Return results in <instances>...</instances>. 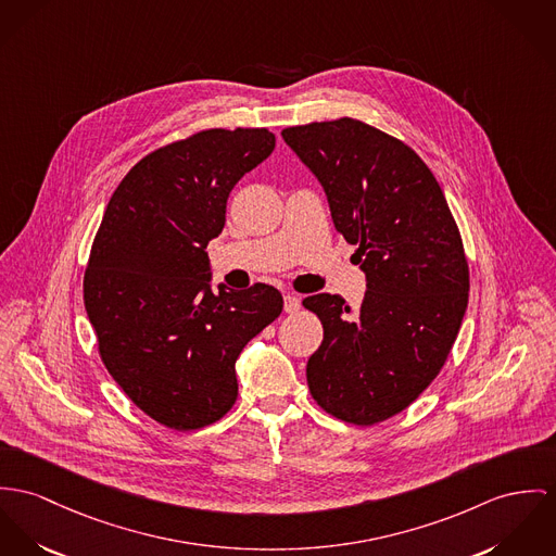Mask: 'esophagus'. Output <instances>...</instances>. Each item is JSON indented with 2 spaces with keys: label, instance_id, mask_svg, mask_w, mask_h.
<instances>
[{
  "label": "esophagus",
  "instance_id": "obj_1",
  "mask_svg": "<svg viewBox=\"0 0 556 556\" xmlns=\"http://www.w3.org/2000/svg\"><path fill=\"white\" fill-rule=\"evenodd\" d=\"M283 306H286V313H296L300 308V299L296 294H286L283 296Z\"/></svg>",
  "mask_w": 556,
  "mask_h": 556
}]
</instances>
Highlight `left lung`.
Wrapping results in <instances>:
<instances>
[{
    "instance_id": "obj_1",
    "label": "left lung",
    "mask_w": 556,
    "mask_h": 556,
    "mask_svg": "<svg viewBox=\"0 0 556 556\" xmlns=\"http://www.w3.org/2000/svg\"><path fill=\"white\" fill-rule=\"evenodd\" d=\"M281 135L366 275L355 311L339 294L302 300L324 326L308 389L337 419L372 426L415 402L451 353L470 292L462 235L433 173L400 139L353 118Z\"/></svg>"
}]
</instances>
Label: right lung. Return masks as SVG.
<instances>
[{
  "label": "right lung",
  "mask_w": 556,
  "mask_h": 556,
  "mask_svg": "<svg viewBox=\"0 0 556 556\" xmlns=\"http://www.w3.org/2000/svg\"><path fill=\"white\" fill-rule=\"evenodd\" d=\"M266 128H210L141 159L114 190L85 275L99 353L154 421L199 429L237 400L243 346L283 308L277 288L212 290L205 248L235 184L270 156Z\"/></svg>",
  "instance_id": "obj_1"
}]
</instances>
